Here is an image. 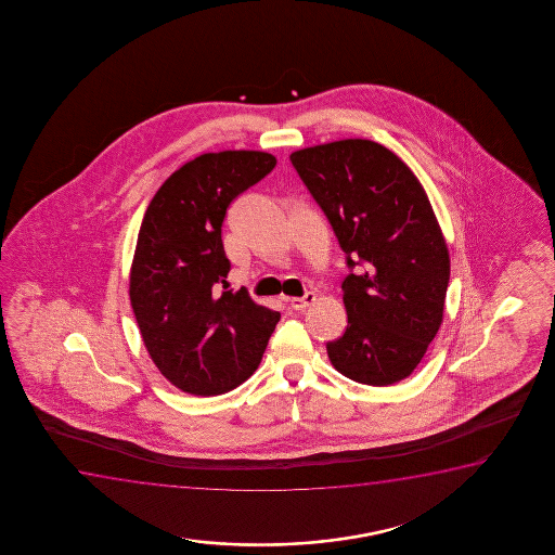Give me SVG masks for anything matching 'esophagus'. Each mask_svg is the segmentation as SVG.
<instances>
[{
	"label": "esophagus",
	"instance_id": "34e87169",
	"mask_svg": "<svg viewBox=\"0 0 555 555\" xmlns=\"http://www.w3.org/2000/svg\"><path fill=\"white\" fill-rule=\"evenodd\" d=\"M314 299H317V296L312 292H307L304 297H292L289 307L296 309V311H304L309 305L314 304Z\"/></svg>",
	"mask_w": 555,
	"mask_h": 555
}]
</instances>
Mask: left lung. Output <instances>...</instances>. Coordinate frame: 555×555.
Masks as SVG:
<instances>
[{
    "label": "left lung",
    "instance_id": "8db88e82",
    "mask_svg": "<svg viewBox=\"0 0 555 555\" xmlns=\"http://www.w3.org/2000/svg\"><path fill=\"white\" fill-rule=\"evenodd\" d=\"M326 214L350 273L349 324L326 345L345 377L387 387L410 377L441 320L449 251L433 205L410 167L372 140H339L289 155Z\"/></svg>",
    "mask_w": 555,
    "mask_h": 555
}]
</instances>
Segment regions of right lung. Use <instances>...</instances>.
<instances>
[{
	"label": "right lung",
	"instance_id": "right-lung-1",
	"mask_svg": "<svg viewBox=\"0 0 555 555\" xmlns=\"http://www.w3.org/2000/svg\"><path fill=\"white\" fill-rule=\"evenodd\" d=\"M276 165L271 153H205L178 168L145 210L130 305L159 372L188 395L229 392L258 370L281 312L228 289L221 225L241 193Z\"/></svg>",
	"mask_w": 555,
	"mask_h": 555
}]
</instances>
